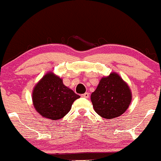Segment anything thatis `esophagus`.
Masks as SVG:
<instances>
[{"instance_id": "esophagus-1", "label": "esophagus", "mask_w": 161, "mask_h": 161, "mask_svg": "<svg viewBox=\"0 0 161 161\" xmlns=\"http://www.w3.org/2000/svg\"><path fill=\"white\" fill-rule=\"evenodd\" d=\"M89 95H90V94H89V93H87V92H86V93H84V94H83L81 96H82L83 97H85V98H88Z\"/></svg>"}]
</instances>
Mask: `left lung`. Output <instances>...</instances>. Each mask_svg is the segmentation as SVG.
I'll return each mask as SVG.
<instances>
[{
	"mask_svg": "<svg viewBox=\"0 0 161 161\" xmlns=\"http://www.w3.org/2000/svg\"><path fill=\"white\" fill-rule=\"evenodd\" d=\"M93 108L105 119L122 115L132 102V92L128 84L117 73L102 77L97 88L91 95Z\"/></svg>",
	"mask_w": 161,
	"mask_h": 161,
	"instance_id": "obj_1",
	"label": "left lung"
}]
</instances>
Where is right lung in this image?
Wrapping results in <instances>:
<instances>
[{"mask_svg": "<svg viewBox=\"0 0 161 161\" xmlns=\"http://www.w3.org/2000/svg\"><path fill=\"white\" fill-rule=\"evenodd\" d=\"M79 97L80 95L64 85L62 79L51 71L45 74L32 91V102L36 112L52 120L65 116Z\"/></svg>", "mask_w": 161, "mask_h": 161, "instance_id": "add662e5", "label": "right lung"}]
</instances>
